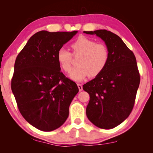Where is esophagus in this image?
<instances>
[{
    "label": "esophagus",
    "instance_id": "1",
    "mask_svg": "<svg viewBox=\"0 0 153 153\" xmlns=\"http://www.w3.org/2000/svg\"><path fill=\"white\" fill-rule=\"evenodd\" d=\"M77 85H78V89H79V91H82L83 90L82 85L80 84H77Z\"/></svg>",
    "mask_w": 153,
    "mask_h": 153
}]
</instances>
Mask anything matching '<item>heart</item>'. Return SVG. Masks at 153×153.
Masks as SVG:
<instances>
[{"label":"heart","instance_id":"b5f03b06","mask_svg":"<svg viewBox=\"0 0 153 153\" xmlns=\"http://www.w3.org/2000/svg\"><path fill=\"white\" fill-rule=\"evenodd\" d=\"M74 56H78V67L69 74V78L74 81L80 82L89 76L96 77L102 72L109 59L108 48L103 43L96 41L84 36H80L71 45ZM57 60L62 70L69 73L72 68L73 55L66 48L58 51Z\"/></svg>","mask_w":153,"mask_h":153}]
</instances>
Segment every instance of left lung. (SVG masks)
Here are the masks:
<instances>
[{"instance_id": "1", "label": "left lung", "mask_w": 153, "mask_h": 153, "mask_svg": "<svg viewBox=\"0 0 153 153\" xmlns=\"http://www.w3.org/2000/svg\"><path fill=\"white\" fill-rule=\"evenodd\" d=\"M102 39L108 48L107 65L99 75L83 85L90 96L87 117L97 127L112 129L131 112L140 84L135 55L121 38L106 30L84 31Z\"/></svg>"}]
</instances>
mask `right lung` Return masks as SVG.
I'll return each mask as SVG.
<instances>
[{
  "mask_svg": "<svg viewBox=\"0 0 153 153\" xmlns=\"http://www.w3.org/2000/svg\"><path fill=\"white\" fill-rule=\"evenodd\" d=\"M77 32H36L16 59L11 90L22 116L39 130L61 126L79 91L61 71L57 60L59 50Z\"/></svg>",
  "mask_w": 153,
  "mask_h": 153,
  "instance_id": "right-lung-1",
  "label": "right lung"
}]
</instances>
